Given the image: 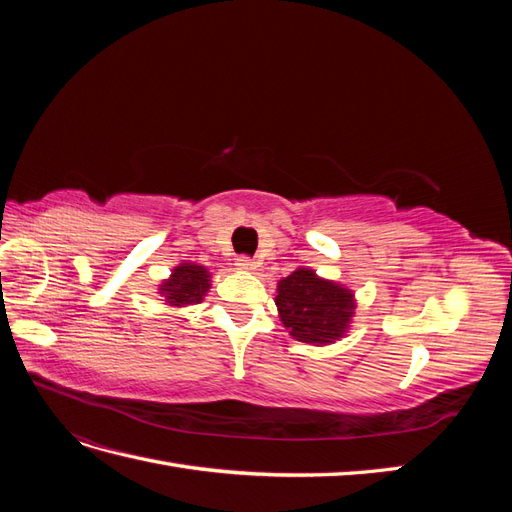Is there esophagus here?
Returning <instances> with one entry per match:
<instances>
[{
  "mask_svg": "<svg viewBox=\"0 0 512 512\" xmlns=\"http://www.w3.org/2000/svg\"><path fill=\"white\" fill-rule=\"evenodd\" d=\"M237 267L243 269V271H252L254 269V258H250L247 254H241L237 258Z\"/></svg>",
  "mask_w": 512,
  "mask_h": 512,
  "instance_id": "1",
  "label": "esophagus"
}]
</instances>
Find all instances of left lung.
<instances>
[{
	"label": "left lung",
	"mask_w": 512,
	"mask_h": 512,
	"mask_svg": "<svg viewBox=\"0 0 512 512\" xmlns=\"http://www.w3.org/2000/svg\"><path fill=\"white\" fill-rule=\"evenodd\" d=\"M275 303L290 335L307 344H331L346 331L354 309L350 290L305 269L277 284Z\"/></svg>",
	"instance_id": "left-lung-1"
}]
</instances>
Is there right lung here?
<instances>
[{
    "label": "right lung",
    "mask_w": 512,
    "mask_h": 512,
    "mask_svg": "<svg viewBox=\"0 0 512 512\" xmlns=\"http://www.w3.org/2000/svg\"><path fill=\"white\" fill-rule=\"evenodd\" d=\"M160 290L168 305H196L203 301L205 292L209 290V273L203 267L192 265V262H183Z\"/></svg>",
    "instance_id": "right-lung-1"
}]
</instances>
